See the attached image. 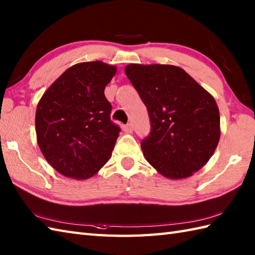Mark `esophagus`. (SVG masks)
Wrapping results in <instances>:
<instances>
[{
	"instance_id": "obj_1",
	"label": "esophagus",
	"mask_w": 255,
	"mask_h": 255,
	"mask_svg": "<svg viewBox=\"0 0 255 255\" xmlns=\"http://www.w3.org/2000/svg\"><path fill=\"white\" fill-rule=\"evenodd\" d=\"M124 130L126 131L127 133H131V132L133 131V126H132V124H127V125H125V126H124Z\"/></svg>"
}]
</instances>
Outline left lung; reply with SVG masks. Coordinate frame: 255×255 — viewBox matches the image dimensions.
Returning a JSON list of instances; mask_svg holds the SVG:
<instances>
[{
	"mask_svg": "<svg viewBox=\"0 0 255 255\" xmlns=\"http://www.w3.org/2000/svg\"><path fill=\"white\" fill-rule=\"evenodd\" d=\"M125 73L149 113L150 134L141 141L145 160L171 180L192 176L219 142L215 99L180 67L131 63Z\"/></svg>",
	"mask_w": 255,
	"mask_h": 255,
	"instance_id": "left-lung-1",
	"label": "left lung"
}]
</instances>
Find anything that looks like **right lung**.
Wrapping results in <instances>:
<instances>
[{"label":"right lung","instance_id":"right-lung-1","mask_svg":"<svg viewBox=\"0 0 255 255\" xmlns=\"http://www.w3.org/2000/svg\"><path fill=\"white\" fill-rule=\"evenodd\" d=\"M116 71L102 61L74 64L38 103L37 142L60 174L86 180L110 160L121 128L111 121L112 105L104 90Z\"/></svg>","mask_w":255,"mask_h":255}]
</instances>
